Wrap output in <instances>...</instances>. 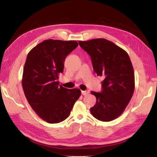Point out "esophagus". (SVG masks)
I'll list each match as a JSON object with an SVG mask.
<instances>
[{"label": "esophagus", "instance_id": "1", "mask_svg": "<svg viewBox=\"0 0 157 157\" xmlns=\"http://www.w3.org/2000/svg\"><path fill=\"white\" fill-rule=\"evenodd\" d=\"M89 92H90V91H89L88 90H82V91L81 92L82 94V95H84V96H85V95H87V94H89Z\"/></svg>", "mask_w": 157, "mask_h": 157}]
</instances>
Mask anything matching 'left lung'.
Here are the masks:
<instances>
[{
	"instance_id": "left-lung-1",
	"label": "left lung",
	"mask_w": 157,
	"mask_h": 157,
	"mask_svg": "<svg viewBox=\"0 0 157 157\" xmlns=\"http://www.w3.org/2000/svg\"><path fill=\"white\" fill-rule=\"evenodd\" d=\"M78 43L91 58L94 72L104 77L101 92H91L96 103L90 112L99 121H111L124 112L134 92V72L130 57L124 50L105 39Z\"/></svg>"
}]
</instances>
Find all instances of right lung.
<instances>
[{"label": "right lung", "instance_id": "obj_1", "mask_svg": "<svg viewBox=\"0 0 157 157\" xmlns=\"http://www.w3.org/2000/svg\"><path fill=\"white\" fill-rule=\"evenodd\" d=\"M77 41L45 40L28 53L22 87L28 103L38 116L55 124L65 120L81 95L78 88L59 85L66 57L78 46Z\"/></svg>", "mask_w": 157, "mask_h": 157}]
</instances>
